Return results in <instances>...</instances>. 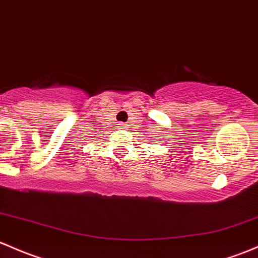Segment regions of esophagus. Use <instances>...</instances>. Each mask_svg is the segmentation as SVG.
I'll use <instances>...</instances> for the list:
<instances>
[{
  "label": "esophagus",
  "mask_w": 258,
  "mask_h": 258,
  "mask_svg": "<svg viewBox=\"0 0 258 258\" xmlns=\"http://www.w3.org/2000/svg\"><path fill=\"white\" fill-rule=\"evenodd\" d=\"M121 127H122V128H127V124L126 123H121Z\"/></svg>",
  "instance_id": "34e87169"
}]
</instances>
